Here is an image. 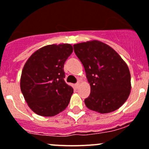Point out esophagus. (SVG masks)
Listing matches in <instances>:
<instances>
[{"instance_id": "34e87169", "label": "esophagus", "mask_w": 149, "mask_h": 149, "mask_svg": "<svg viewBox=\"0 0 149 149\" xmlns=\"http://www.w3.org/2000/svg\"><path fill=\"white\" fill-rule=\"evenodd\" d=\"M79 85H80V84H79V82H78V83H76V84H75V87H76V88H79Z\"/></svg>"}]
</instances>
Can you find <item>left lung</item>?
Instances as JSON below:
<instances>
[{"label": "left lung", "instance_id": "8db88e82", "mask_svg": "<svg viewBox=\"0 0 149 149\" xmlns=\"http://www.w3.org/2000/svg\"><path fill=\"white\" fill-rule=\"evenodd\" d=\"M91 86L84 100L89 109L101 113L119 109L131 92V74L121 57L106 43L91 40L73 45Z\"/></svg>", "mask_w": 149, "mask_h": 149}]
</instances>
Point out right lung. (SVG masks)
I'll return each instance as SVG.
<instances>
[{"instance_id":"1","label":"right lung","mask_w":149,"mask_h":149,"mask_svg":"<svg viewBox=\"0 0 149 149\" xmlns=\"http://www.w3.org/2000/svg\"><path fill=\"white\" fill-rule=\"evenodd\" d=\"M73 52L68 43L48 45L31 55L21 77V90L30 109L42 116H54L65 110L73 93L64 81L63 67Z\"/></svg>"}]
</instances>
